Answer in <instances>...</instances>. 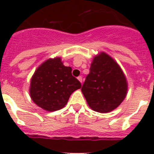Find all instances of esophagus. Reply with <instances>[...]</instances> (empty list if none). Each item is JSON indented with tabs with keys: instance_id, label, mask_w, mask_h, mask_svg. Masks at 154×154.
<instances>
[{
	"instance_id": "obj_1",
	"label": "esophagus",
	"mask_w": 154,
	"mask_h": 154,
	"mask_svg": "<svg viewBox=\"0 0 154 154\" xmlns=\"http://www.w3.org/2000/svg\"><path fill=\"white\" fill-rule=\"evenodd\" d=\"M77 79H78V80L80 82H81V83L82 82V76H79Z\"/></svg>"
}]
</instances>
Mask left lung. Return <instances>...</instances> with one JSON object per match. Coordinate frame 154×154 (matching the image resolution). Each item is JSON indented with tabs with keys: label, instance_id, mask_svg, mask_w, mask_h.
<instances>
[{
	"label": "left lung",
	"instance_id": "8db88e82",
	"mask_svg": "<svg viewBox=\"0 0 154 154\" xmlns=\"http://www.w3.org/2000/svg\"><path fill=\"white\" fill-rule=\"evenodd\" d=\"M127 90V80L117 62L103 51L94 57L82 87L89 106L101 113L111 112L124 100Z\"/></svg>",
	"mask_w": 154,
	"mask_h": 154
}]
</instances>
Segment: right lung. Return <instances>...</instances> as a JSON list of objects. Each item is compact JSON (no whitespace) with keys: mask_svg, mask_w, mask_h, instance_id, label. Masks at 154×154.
<instances>
[{"mask_svg":"<svg viewBox=\"0 0 154 154\" xmlns=\"http://www.w3.org/2000/svg\"><path fill=\"white\" fill-rule=\"evenodd\" d=\"M72 70L63 65L60 57L48 58L39 65L30 84V96L34 103L48 112L65 107L72 93L82 87Z\"/></svg>","mask_w":154,"mask_h":154,"instance_id":"add662e5","label":"right lung"}]
</instances>
